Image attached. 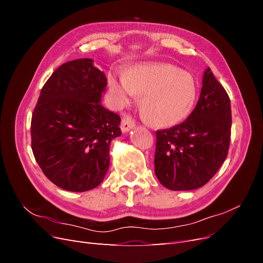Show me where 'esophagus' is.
Wrapping results in <instances>:
<instances>
[{
  "label": "esophagus",
  "mask_w": 263,
  "mask_h": 263,
  "mask_svg": "<svg viewBox=\"0 0 263 263\" xmlns=\"http://www.w3.org/2000/svg\"><path fill=\"white\" fill-rule=\"evenodd\" d=\"M135 125H136V123H135L134 119L129 116V115H125L123 118H122V124H121V128H122V132L123 133H126L130 130L133 127H135Z\"/></svg>",
  "instance_id": "obj_1"
}]
</instances>
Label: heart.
Returning a JSON list of instances; mask_svg holds the SVG:
<instances>
[{
  "label": "heart",
  "instance_id": "1",
  "mask_svg": "<svg viewBox=\"0 0 263 263\" xmlns=\"http://www.w3.org/2000/svg\"><path fill=\"white\" fill-rule=\"evenodd\" d=\"M109 89L119 105L128 102L135 93L142 95L141 110L157 126H172L183 121L196 98L194 80L165 63H147L124 74H113Z\"/></svg>",
  "mask_w": 263,
  "mask_h": 263
}]
</instances>
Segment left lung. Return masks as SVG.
<instances>
[{"instance_id":"1","label":"left lung","mask_w":263,"mask_h":263,"mask_svg":"<svg viewBox=\"0 0 263 263\" xmlns=\"http://www.w3.org/2000/svg\"><path fill=\"white\" fill-rule=\"evenodd\" d=\"M230 134L229 97L208 68L193 112L181 124L156 132L155 173L158 180L172 191L205 185L225 161Z\"/></svg>"}]
</instances>
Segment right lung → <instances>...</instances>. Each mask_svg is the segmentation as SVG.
I'll list each match as a JSON object with an SVG mask.
<instances>
[{
    "mask_svg": "<svg viewBox=\"0 0 263 263\" xmlns=\"http://www.w3.org/2000/svg\"><path fill=\"white\" fill-rule=\"evenodd\" d=\"M105 74L92 59L61 65L44 84L31 115V150L57 186L84 192L101 184L109 145L121 136V117L101 104Z\"/></svg>",
    "mask_w": 263,
    "mask_h": 263,
    "instance_id": "add662e5",
    "label": "right lung"
}]
</instances>
